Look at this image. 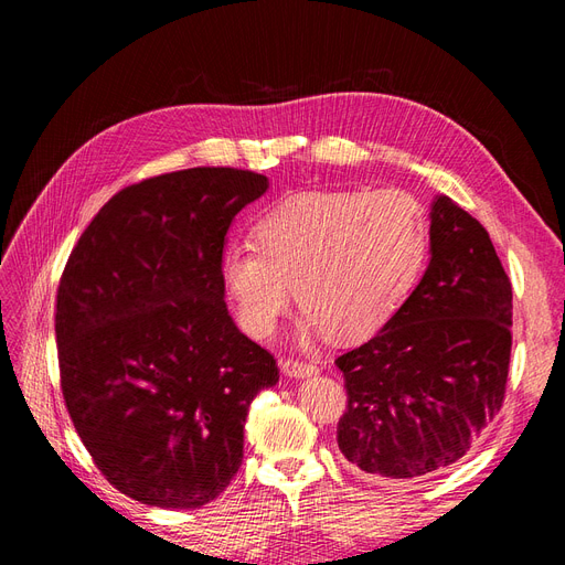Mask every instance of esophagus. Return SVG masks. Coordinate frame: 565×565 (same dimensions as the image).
I'll use <instances>...</instances> for the list:
<instances>
[{
    "mask_svg": "<svg viewBox=\"0 0 565 565\" xmlns=\"http://www.w3.org/2000/svg\"><path fill=\"white\" fill-rule=\"evenodd\" d=\"M282 372L289 374V377H313V374H318V365L313 361L287 358V361H282Z\"/></svg>",
    "mask_w": 565,
    "mask_h": 565,
    "instance_id": "34e87169",
    "label": "esophagus"
}]
</instances>
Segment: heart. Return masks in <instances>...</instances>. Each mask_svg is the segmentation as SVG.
Masks as SVG:
<instances>
[{"instance_id":"1","label":"heart","mask_w":565,"mask_h":565,"mask_svg":"<svg viewBox=\"0 0 565 565\" xmlns=\"http://www.w3.org/2000/svg\"><path fill=\"white\" fill-rule=\"evenodd\" d=\"M254 247L221 254V282L243 328L270 337L289 299L303 334L370 337L415 285L429 247L419 202L398 188L299 193L252 226Z\"/></svg>"}]
</instances>
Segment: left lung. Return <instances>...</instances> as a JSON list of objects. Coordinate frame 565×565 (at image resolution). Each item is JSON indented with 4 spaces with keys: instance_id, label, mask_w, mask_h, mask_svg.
<instances>
[{
    "instance_id": "1",
    "label": "left lung",
    "mask_w": 565,
    "mask_h": 565,
    "mask_svg": "<svg viewBox=\"0 0 565 565\" xmlns=\"http://www.w3.org/2000/svg\"><path fill=\"white\" fill-rule=\"evenodd\" d=\"M424 278L365 344L339 355L347 413L337 443L372 481H415L455 465L500 413L511 355V282L488 231L431 204Z\"/></svg>"
}]
</instances>
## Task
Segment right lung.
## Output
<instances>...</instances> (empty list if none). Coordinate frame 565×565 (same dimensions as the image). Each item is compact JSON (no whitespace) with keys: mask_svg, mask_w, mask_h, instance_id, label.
<instances>
[{"mask_svg":"<svg viewBox=\"0 0 565 565\" xmlns=\"http://www.w3.org/2000/svg\"><path fill=\"white\" fill-rule=\"evenodd\" d=\"M264 174L195 167L113 195L82 233L56 295L61 391L106 481L131 500L198 509L243 465L256 393L278 382L235 328L221 254Z\"/></svg>","mask_w":565,"mask_h":565,"instance_id":"obj_1","label":"right lung"}]
</instances>
